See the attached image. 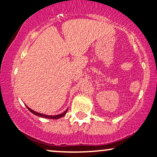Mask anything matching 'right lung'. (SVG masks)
Listing matches in <instances>:
<instances>
[{
  "mask_svg": "<svg viewBox=\"0 0 157 157\" xmlns=\"http://www.w3.org/2000/svg\"><path fill=\"white\" fill-rule=\"evenodd\" d=\"M26 108L29 110L31 112L33 113V114L36 115V116H38V117H44V118H46V119H53V120H57V119H60L61 117H63L65 116V114H66V112H67L68 111V109L66 110V111H64L63 113H60V114H57V115H46V114H44V113H38L37 112V111H33V110L30 109V108H29L28 106L26 105Z\"/></svg>",
  "mask_w": 157,
  "mask_h": 157,
  "instance_id": "obj_1",
  "label": "right lung"
}]
</instances>
